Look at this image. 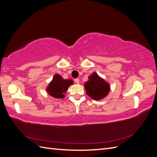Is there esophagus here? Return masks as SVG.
<instances>
[{
	"mask_svg": "<svg viewBox=\"0 0 157 157\" xmlns=\"http://www.w3.org/2000/svg\"><path fill=\"white\" fill-rule=\"evenodd\" d=\"M75 82H76V83H77V84H78L79 83V78H75Z\"/></svg>",
	"mask_w": 157,
	"mask_h": 157,
	"instance_id": "esophagus-1",
	"label": "esophagus"
}]
</instances>
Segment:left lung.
Listing matches in <instances>:
<instances>
[{
  "mask_svg": "<svg viewBox=\"0 0 157 157\" xmlns=\"http://www.w3.org/2000/svg\"><path fill=\"white\" fill-rule=\"evenodd\" d=\"M89 80L84 84L86 94L96 100H100L107 96L110 90L109 84L96 73H93L88 77Z\"/></svg>",
  "mask_w": 157,
  "mask_h": 157,
  "instance_id": "left-lung-1",
  "label": "left lung"
}]
</instances>
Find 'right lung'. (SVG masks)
Masks as SVG:
<instances>
[{
	"instance_id": "1",
	"label": "right lung",
	"mask_w": 157,
	"mask_h": 157,
	"mask_svg": "<svg viewBox=\"0 0 157 157\" xmlns=\"http://www.w3.org/2000/svg\"><path fill=\"white\" fill-rule=\"evenodd\" d=\"M73 83V81L71 79H64L59 75L56 74L46 88V91L52 97L58 99L63 98L64 94Z\"/></svg>"
}]
</instances>
